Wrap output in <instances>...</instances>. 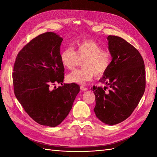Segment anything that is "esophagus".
<instances>
[{"mask_svg": "<svg viewBox=\"0 0 157 157\" xmlns=\"http://www.w3.org/2000/svg\"><path fill=\"white\" fill-rule=\"evenodd\" d=\"M80 89L82 90V91H86V90H88V88H86V87H85V86H80Z\"/></svg>", "mask_w": 157, "mask_h": 157, "instance_id": "34e87169", "label": "esophagus"}]
</instances>
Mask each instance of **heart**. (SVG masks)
<instances>
[{"label": "heart", "instance_id": "1", "mask_svg": "<svg viewBox=\"0 0 157 157\" xmlns=\"http://www.w3.org/2000/svg\"><path fill=\"white\" fill-rule=\"evenodd\" d=\"M78 57L84 58L82 63L83 67L73 70L67 75V81L69 83L84 84L92 80L94 74L102 75L112 61L111 52L103 49L101 45L92 40L77 42L75 50L67 47L63 49L60 55L63 66L68 69L74 67Z\"/></svg>", "mask_w": 157, "mask_h": 157}]
</instances>
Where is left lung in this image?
Returning a JSON list of instances; mask_svg holds the SVG:
<instances>
[{
    "label": "left lung",
    "mask_w": 157,
    "mask_h": 157,
    "mask_svg": "<svg viewBox=\"0 0 157 157\" xmlns=\"http://www.w3.org/2000/svg\"><path fill=\"white\" fill-rule=\"evenodd\" d=\"M112 61L100 79L104 88L93 86L96 116L103 123L115 125L132 115L146 88L144 63L140 53L124 39L109 36Z\"/></svg>",
    "instance_id": "left-lung-1"
}]
</instances>
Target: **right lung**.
<instances>
[{"instance_id": "obj_1", "label": "right lung", "mask_w": 157, "mask_h": 157, "mask_svg": "<svg viewBox=\"0 0 157 157\" xmlns=\"http://www.w3.org/2000/svg\"><path fill=\"white\" fill-rule=\"evenodd\" d=\"M63 38L45 32L33 38L19 52L13 66V84L24 111L42 125H59L72 108L79 86L63 84L65 68L60 59ZM56 82L62 86L51 90Z\"/></svg>"}]
</instances>
